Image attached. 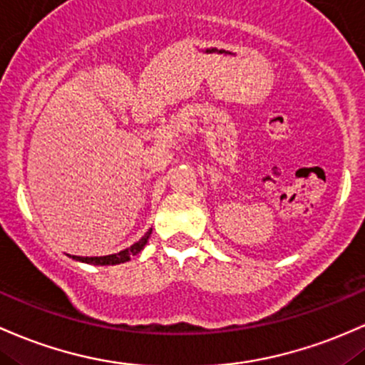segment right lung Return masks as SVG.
Wrapping results in <instances>:
<instances>
[{
  "label": "right lung",
  "instance_id": "obj_1",
  "mask_svg": "<svg viewBox=\"0 0 365 365\" xmlns=\"http://www.w3.org/2000/svg\"><path fill=\"white\" fill-rule=\"evenodd\" d=\"M152 234V228L149 232H147L145 235H143L142 239H140L138 242H135L133 246L126 247V250L119 251V253L115 255H109V256H71L72 259H76V262H81V263H88V265H100V267H106V265H119V263H126L130 262L133 256H137L140 251L145 247V244L149 242V237Z\"/></svg>",
  "mask_w": 365,
  "mask_h": 365
}]
</instances>
